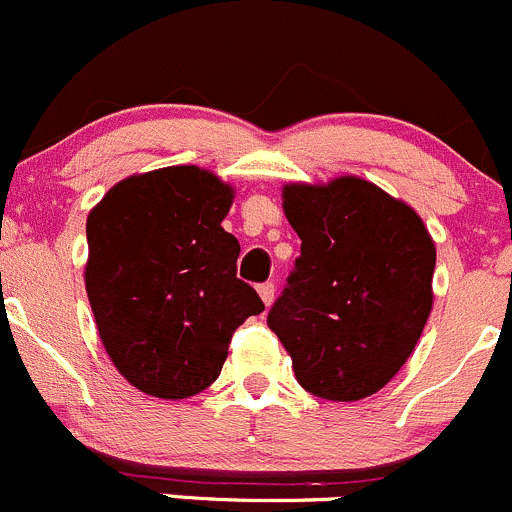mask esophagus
Listing matches in <instances>:
<instances>
[{
	"label": "esophagus",
	"mask_w": 512,
	"mask_h": 512,
	"mask_svg": "<svg viewBox=\"0 0 512 512\" xmlns=\"http://www.w3.org/2000/svg\"><path fill=\"white\" fill-rule=\"evenodd\" d=\"M258 295H261V300H263V305H271L273 303V295H276V286H273V283H261V286H258Z\"/></svg>",
	"instance_id": "obj_1"
}]
</instances>
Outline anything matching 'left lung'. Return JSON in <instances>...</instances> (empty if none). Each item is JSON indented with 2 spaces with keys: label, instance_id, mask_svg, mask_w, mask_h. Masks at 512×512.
<instances>
[{
  "label": "left lung",
  "instance_id": "left-lung-1",
  "mask_svg": "<svg viewBox=\"0 0 512 512\" xmlns=\"http://www.w3.org/2000/svg\"><path fill=\"white\" fill-rule=\"evenodd\" d=\"M300 258L268 328L315 397L357 402L402 370L429 320L436 246L419 214L367 179L291 182Z\"/></svg>",
  "mask_w": 512,
  "mask_h": 512
}]
</instances>
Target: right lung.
I'll use <instances>...</instances> for the list:
<instances>
[{
    "instance_id": "obj_1",
    "label": "right lung",
    "mask_w": 512,
    "mask_h": 512,
    "mask_svg": "<svg viewBox=\"0 0 512 512\" xmlns=\"http://www.w3.org/2000/svg\"><path fill=\"white\" fill-rule=\"evenodd\" d=\"M234 187L197 165L120 179L86 221V293L115 370L150 397L187 399L219 377L234 330L263 310L236 278L221 221Z\"/></svg>"
}]
</instances>
